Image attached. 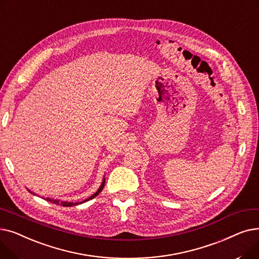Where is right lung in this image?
Segmentation results:
<instances>
[{
    "instance_id": "obj_1",
    "label": "right lung",
    "mask_w": 259,
    "mask_h": 259,
    "mask_svg": "<svg viewBox=\"0 0 259 259\" xmlns=\"http://www.w3.org/2000/svg\"><path fill=\"white\" fill-rule=\"evenodd\" d=\"M104 186H105V179H103V182H102V184H101V186H100L99 190H98V191H97V192H96L94 195H92L91 197H89L88 199L84 200V201H81V202H75V203H72V202H66V201H60V200H57V199H52V198H46L45 200H46V201H49V202H52V203H54V204L62 205V206H72V205H77V204H79V203H83V202H85V201H89V200H91V199L95 198L96 196L99 195V193H101V191L103 190ZM28 192H30V191H28ZM30 193H31V192H30Z\"/></svg>"
}]
</instances>
